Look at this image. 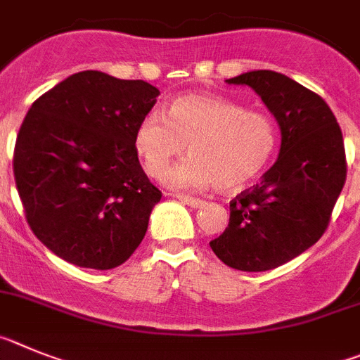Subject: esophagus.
I'll return each instance as SVG.
<instances>
[{
    "mask_svg": "<svg viewBox=\"0 0 360 360\" xmlns=\"http://www.w3.org/2000/svg\"><path fill=\"white\" fill-rule=\"evenodd\" d=\"M177 199L181 200L183 204H186V206H190V208H202L204 200L200 199H195V197H188V195H177Z\"/></svg>",
    "mask_w": 360,
    "mask_h": 360,
    "instance_id": "esophagus-1",
    "label": "esophagus"
}]
</instances>
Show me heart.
<instances>
[{"label": "heart", "mask_w": 360, "mask_h": 360, "mask_svg": "<svg viewBox=\"0 0 360 360\" xmlns=\"http://www.w3.org/2000/svg\"><path fill=\"white\" fill-rule=\"evenodd\" d=\"M188 145L190 158L167 174L165 183L179 192L217 186L226 192L252 183L273 160L278 147L274 122L240 103L212 95H183L168 103L167 115L141 118L134 145L147 172L163 177Z\"/></svg>", "instance_id": "heart-1"}]
</instances>
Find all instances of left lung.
Returning <instances> with one entry per match:
<instances>
[{"label":"left lung","instance_id":"left-lung-1","mask_svg":"<svg viewBox=\"0 0 360 360\" xmlns=\"http://www.w3.org/2000/svg\"><path fill=\"white\" fill-rule=\"evenodd\" d=\"M226 82L260 96L281 143L262 183L229 202L228 228L210 245L229 267L262 273L300 257L325 233L346 181L342 132L325 100L287 75L255 70Z\"/></svg>","mask_w":360,"mask_h":360}]
</instances>
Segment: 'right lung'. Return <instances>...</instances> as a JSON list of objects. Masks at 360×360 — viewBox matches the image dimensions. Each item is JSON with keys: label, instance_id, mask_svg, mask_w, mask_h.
Masks as SVG:
<instances>
[{"label": "right lung", "instance_id": "1", "mask_svg": "<svg viewBox=\"0 0 360 360\" xmlns=\"http://www.w3.org/2000/svg\"><path fill=\"white\" fill-rule=\"evenodd\" d=\"M160 89L87 70L39 96L19 129L14 177L32 231L73 265L108 271L143 240L161 192L134 132Z\"/></svg>", "mask_w": 360, "mask_h": 360}]
</instances>
